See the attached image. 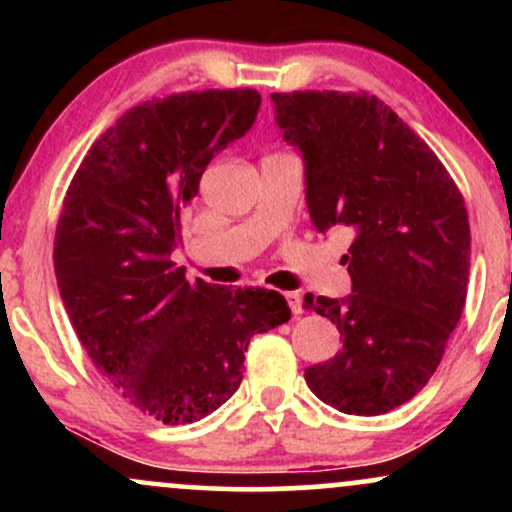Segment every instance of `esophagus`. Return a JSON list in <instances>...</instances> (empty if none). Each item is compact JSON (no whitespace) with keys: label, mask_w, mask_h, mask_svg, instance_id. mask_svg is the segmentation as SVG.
<instances>
[{"label":"esophagus","mask_w":512,"mask_h":512,"mask_svg":"<svg viewBox=\"0 0 512 512\" xmlns=\"http://www.w3.org/2000/svg\"><path fill=\"white\" fill-rule=\"evenodd\" d=\"M286 301H289V308H291L293 315H303L301 293H286Z\"/></svg>","instance_id":"esophagus-1"}]
</instances>
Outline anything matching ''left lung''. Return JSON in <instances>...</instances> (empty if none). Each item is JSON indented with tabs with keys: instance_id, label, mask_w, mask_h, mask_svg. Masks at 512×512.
<instances>
[{
	"instance_id": "obj_1",
	"label": "left lung",
	"mask_w": 512,
	"mask_h": 512,
	"mask_svg": "<svg viewBox=\"0 0 512 512\" xmlns=\"http://www.w3.org/2000/svg\"><path fill=\"white\" fill-rule=\"evenodd\" d=\"M276 125L305 161L313 226L354 231V293L305 296L344 346L305 368V383L344 414L378 416L409 402L436 373L462 317L469 219L438 156L380 98L342 91L272 93Z\"/></svg>"
}]
</instances>
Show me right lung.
I'll return each mask as SVG.
<instances>
[{"label": "right lung", "instance_id": "add662e5", "mask_svg": "<svg viewBox=\"0 0 512 512\" xmlns=\"http://www.w3.org/2000/svg\"><path fill=\"white\" fill-rule=\"evenodd\" d=\"M260 103L255 88H209L137 105L96 139L64 195L52 257L76 337L129 404L166 426L219 409L250 339L291 317L281 293L190 284L170 260L204 168Z\"/></svg>", "mask_w": 512, "mask_h": 512}]
</instances>
